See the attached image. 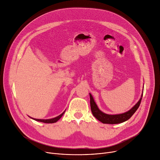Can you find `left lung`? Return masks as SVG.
<instances>
[{
	"label": "left lung",
	"mask_w": 160,
	"mask_h": 160,
	"mask_svg": "<svg viewBox=\"0 0 160 160\" xmlns=\"http://www.w3.org/2000/svg\"><path fill=\"white\" fill-rule=\"evenodd\" d=\"M90 96V105H91V112L94 115V117L99 121L102 122L104 124H118L121 122H123L126 121L128 120L130 117L133 115V113L136 112L138 109L142 97V94L141 95V98L138 102V103L134 106L131 110L128 112L118 115H108L100 111L98 108L96 103L95 102L94 100L92 95L89 93Z\"/></svg>",
	"instance_id": "8db88e82"
}]
</instances>
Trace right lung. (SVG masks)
I'll use <instances>...</instances> for the list:
<instances>
[{
	"instance_id": "add662e5",
	"label": "right lung",
	"mask_w": 160,
	"mask_h": 160,
	"mask_svg": "<svg viewBox=\"0 0 160 160\" xmlns=\"http://www.w3.org/2000/svg\"><path fill=\"white\" fill-rule=\"evenodd\" d=\"M63 113H62L61 115H60L59 116L55 117V118H53V119H33V118H32L33 119H34L37 121H39V122H45V123H54V122H57L59 119H60L61 117H62V115H63Z\"/></svg>"
}]
</instances>
